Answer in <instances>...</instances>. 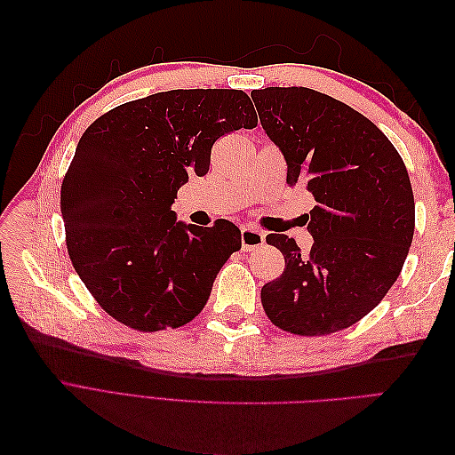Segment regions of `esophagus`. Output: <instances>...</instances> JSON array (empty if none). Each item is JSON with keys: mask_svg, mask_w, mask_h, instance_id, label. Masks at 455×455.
I'll return each mask as SVG.
<instances>
[{"mask_svg": "<svg viewBox=\"0 0 455 455\" xmlns=\"http://www.w3.org/2000/svg\"><path fill=\"white\" fill-rule=\"evenodd\" d=\"M241 243H243V251H246V252L256 251L266 243V233L259 231L258 228H243Z\"/></svg>", "mask_w": 455, "mask_h": 455, "instance_id": "1", "label": "esophagus"}]
</instances>
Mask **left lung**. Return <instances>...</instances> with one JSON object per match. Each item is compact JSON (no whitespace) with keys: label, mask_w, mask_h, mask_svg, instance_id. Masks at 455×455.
<instances>
[{"label":"left lung","mask_w":455,"mask_h":455,"mask_svg":"<svg viewBox=\"0 0 455 455\" xmlns=\"http://www.w3.org/2000/svg\"><path fill=\"white\" fill-rule=\"evenodd\" d=\"M261 127L281 148L288 186L315 197L309 254L271 233L284 271L261 288L269 321L298 336L349 328L374 309L403 271L416 204L403 157L374 123L307 87L251 92Z\"/></svg>","instance_id":"8db88e82"}]
</instances>
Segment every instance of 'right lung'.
<instances>
[{
    "label": "right lung",
    "instance_id": "right-lung-1",
    "mask_svg": "<svg viewBox=\"0 0 455 455\" xmlns=\"http://www.w3.org/2000/svg\"><path fill=\"white\" fill-rule=\"evenodd\" d=\"M256 125L243 91L176 89L109 109L81 136L60 188L66 246L117 323L157 332L203 311L241 231L180 224L171 206L189 174L209 172L220 136Z\"/></svg>",
    "mask_w": 455,
    "mask_h": 455
}]
</instances>
